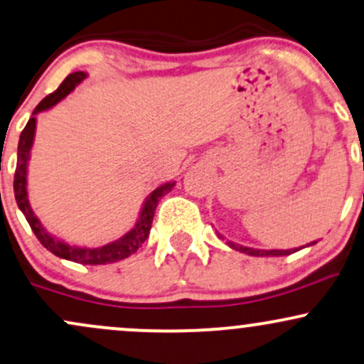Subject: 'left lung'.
<instances>
[{
	"mask_svg": "<svg viewBox=\"0 0 364 364\" xmlns=\"http://www.w3.org/2000/svg\"><path fill=\"white\" fill-rule=\"evenodd\" d=\"M316 242H311L307 243L306 247L309 245H314ZM228 245L231 247V249L238 250V252H243V254H249V255H255V257H279V255H289L295 252L297 249H292V250H261V249H250V247H243V245H238V243H233V242H228Z\"/></svg>",
	"mask_w": 364,
	"mask_h": 364,
	"instance_id": "left-lung-1",
	"label": "left lung"
}]
</instances>
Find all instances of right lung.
<instances>
[{"mask_svg":"<svg viewBox=\"0 0 364 364\" xmlns=\"http://www.w3.org/2000/svg\"><path fill=\"white\" fill-rule=\"evenodd\" d=\"M87 77L86 72H72L63 79L62 85L58 86L57 91H53L51 95H48L45 100H41L38 107L33 112V117L29 119V122L23 127L22 134L18 139V151H17V169H15V179H14V191H15V200H17L18 209L22 210V214L26 215L27 223L33 228L34 235L38 237V240L41 242V245L45 249L50 250L51 254H55L60 259H67V261L79 262V264H112V262L122 261V259L129 257L131 254H134L141 247V243L149 238L151 221H154L155 209H157L159 198H162L164 195L169 193L174 188L176 181L164 183V185L155 188L149 197L145 198L141 207V213L136 225L131 231H127L124 237L119 240L107 243L102 247H77V245H69L67 242L60 240V238L51 235L50 231L45 230V226L41 225V221L38 219V215L34 214L33 207L29 203V197H27V166H29L31 159V149H33L34 143V134H36V115L39 112L51 109V107L57 105L58 102H62L67 95L74 91V87L81 85L82 81Z\"/></svg>","mask_w":364,"mask_h":364,"instance_id":"add662e5","label":"right lung"}]
</instances>
